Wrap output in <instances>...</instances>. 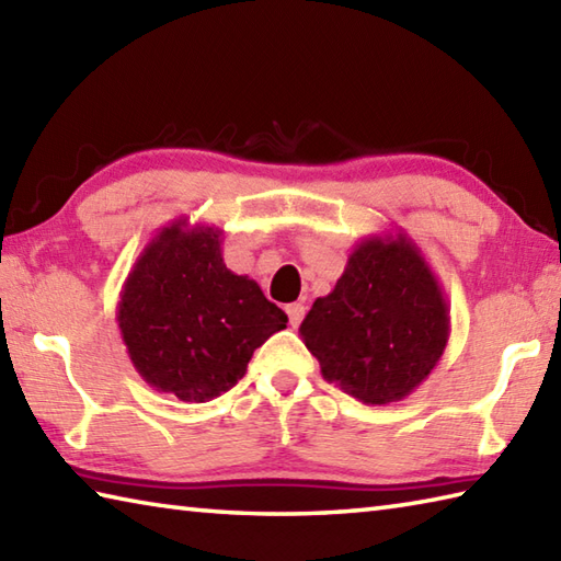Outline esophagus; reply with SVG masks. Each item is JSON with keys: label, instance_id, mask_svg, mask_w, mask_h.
I'll return each mask as SVG.
<instances>
[{"label": "esophagus", "instance_id": "esophagus-1", "mask_svg": "<svg viewBox=\"0 0 561 561\" xmlns=\"http://www.w3.org/2000/svg\"><path fill=\"white\" fill-rule=\"evenodd\" d=\"M285 312H288L290 324L298 327L302 322V317H305V305L302 302H290L288 308H285Z\"/></svg>", "mask_w": 561, "mask_h": 561}]
</instances>
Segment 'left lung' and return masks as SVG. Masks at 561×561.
I'll return each instance as SVG.
<instances>
[{
  "mask_svg": "<svg viewBox=\"0 0 561 561\" xmlns=\"http://www.w3.org/2000/svg\"><path fill=\"white\" fill-rule=\"evenodd\" d=\"M300 336L322 376L368 405L410 396L445 354L449 308L408 234L356 244L334 290L312 302Z\"/></svg>",
  "mask_w": 561,
  "mask_h": 561,
  "instance_id": "obj_1",
  "label": "left lung"
}]
</instances>
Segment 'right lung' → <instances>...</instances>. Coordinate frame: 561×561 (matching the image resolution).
<instances>
[{
    "label": "right lung",
    "mask_w": 561,
    "mask_h": 561,
    "mask_svg": "<svg viewBox=\"0 0 561 561\" xmlns=\"http://www.w3.org/2000/svg\"><path fill=\"white\" fill-rule=\"evenodd\" d=\"M122 342L158 393L205 403L237 383L288 314L221 259V229L175 219L146 244L116 305Z\"/></svg>",
    "instance_id": "add662e5"
}]
</instances>
